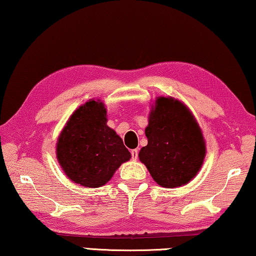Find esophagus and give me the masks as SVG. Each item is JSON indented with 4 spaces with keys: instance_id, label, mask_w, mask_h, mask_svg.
Segmentation results:
<instances>
[{
    "instance_id": "obj_1",
    "label": "esophagus",
    "mask_w": 256,
    "mask_h": 256,
    "mask_svg": "<svg viewBox=\"0 0 256 256\" xmlns=\"http://www.w3.org/2000/svg\"><path fill=\"white\" fill-rule=\"evenodd\" d=\"M132 160H136L137 158H138V150L137 148H134V150H132Z\"/></svg>"
}]
</instances>
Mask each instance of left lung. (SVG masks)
<instances>
[{
  "label": "left lung",
  "instance_id": "1",
  "mask_svg": "<svg viewBox=\"0 0 256 256\" xmlns=\"http://www.w3.org/2000/svg\"><path fill=\"white\" fill-rule=\"evenodd\" d=\"M148 145L138 153L152 178L164 188L186 186L206 156L202 129L190 110L172 97H158L145 128Z\"/></svg>",
  "mask_w": 256,
  "mask_h": 256
}]
</instances>
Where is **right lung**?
Returning <instances> with one entry per match:
<instances>
[{"label":"right lung","mask_w":256,"mask_h":256,"mask_svg":"<svg viewBox=\"0 0 256 256\" xmlns=\"http://www.w3.org/2000/svg\"><path fill=\"white\" fill-rule=\"evenodd\" d=\"M106 108L90 100L70 116L57 140L56 156L66 176L87 188H100L121 164L132 158L119 135L110 128Z\"/></svg>","instance_id":"add662e5"}]
</instances>
